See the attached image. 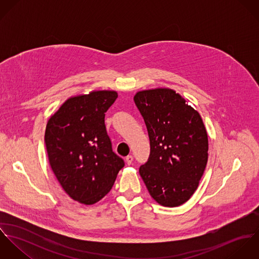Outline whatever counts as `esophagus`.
<instances>
[{"instance_id":"obj_1","label":"esophagus","mask_w":259,"mask_h":259,"mask_svg":"<svg viewBox=\"0 0 259 259\" xmlns=\"http://www.w3.org/2000/svg\"><path fill=\"white\" fill-rule=\"evenodd\" d=\"M133 160H134V157H133V155H127V156L125 157V162H126L128 165H131V164H132Z\"/></svg>"}]
</instances>
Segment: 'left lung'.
<instances>
[{"label":"left lung","mask_w":259,"mask_h":259,"mask_svg":"<svg viewBox=\"0 0 259 259\" xmlns=\"http://www.w3.org/2000/svg\"><path fill=\"white\" fill-rule=\"evenodd\" d=\"M134 101L150 144L140 175L157 203L180 206L196 190L207 163L208 139L202 118L171 89L141 91Z\"/></svg>","instance_id":"8db88e82"}]
</instances>
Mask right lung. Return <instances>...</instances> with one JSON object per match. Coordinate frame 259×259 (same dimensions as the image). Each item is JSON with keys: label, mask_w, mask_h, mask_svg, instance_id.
<instances>
[{"label": "right lung", "mask_w": 259, "mask_h": 259, "mask_svg": "<svg viewBox=\"0 0 259 259\" xmlns=\"http://www.w3.org/2000/svg\"><path fill=\"white\" fill-rule=\"evenodd\" d=\"M114 91L68 99L48 120L45 143L50 165L71 198L91 205L111 190L124 162L111 148L105 113Z\"/></svg>", "instance_id": "right-lung-1"}]
</instances>
